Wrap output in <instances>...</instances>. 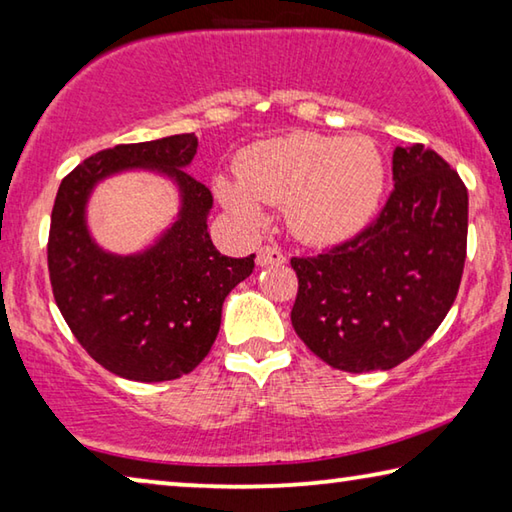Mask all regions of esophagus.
<instances>
[{
    "label": "esophagus",
    "instance_id": "1",
    "mask_svg": "<svg viewBox=\"0 0 512 512\" xmlns=\"http://www.w3.org/2000/svg\"><path fill=\"white\" fill-rule=\"evenodd\" d=\"M284 262H287V257L277 246H262L257 250V266H280Z\"/></svg>",
    "mask_w": 512,
    "mask_h": 512
}]
</instances>
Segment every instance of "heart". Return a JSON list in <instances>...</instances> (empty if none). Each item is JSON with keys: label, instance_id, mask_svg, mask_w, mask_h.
<instances>
[{"label": "heart", "instance_id": "heart-1", "mask_svg": "<svg viewBox=\"0 0 512 512\" xmlns=\"http://www.w3.org/2000/svg\"><path fill=\"white\" fill-rule=\"evenodd\" d=\"M386 162L368 137L291 133L250 144L237 178L216 176L221 205L248 228L262 225L266 205L287 210L293 235L314 246L348 241L377 214Z\"/></svg>", "mask_w": 512, "mask_h": 512}]
</instances>
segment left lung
I'll return each instance as SVG.
<instances>
[{"instance_id": "8db88e82", "label": "left lung", "mask_w": 512, "mask_h": 512, "mask_svg": "<svg viewBox=\"0 0 512 512\" xmlns=\"http://www.w3.org/2000/svg\"><path fill=\"white\" fill-rule=\"evenodd\" d=\"M395 189L357 237L293 257L291 323L307 348L345 372L391 370L452 309L467 248V189L436 151L397 146Z\"/></svg>"}]
</instances>
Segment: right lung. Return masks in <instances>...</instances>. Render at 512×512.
Masks as SVG:
<instances>
[{
  "instance_id": "1",
  "label": "right lung",
  "mask_w": 512,
  "mask_h": 512,
  "mask_svg": "<svg viewBox=\"0 0 512 512\" xmlns=\"http://www.w3.org/2000/svg\"><path fill=\"white\" fill-rule=\"evenodd\" d=\"M196 146L194 133L112 146L58 187L47 244L56 305L85 352L124 379L153 384L192 372L219 334L223 300L255 268V255L225 257L212 244V192L185 171ZM133 168L171 177L181 210L153 247L115 256L91 239L84 210L97 182Z\"/></svg>"
}]
</instances>
